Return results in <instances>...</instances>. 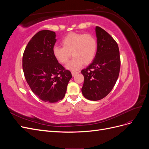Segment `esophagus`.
Wrapping results in <instances>:
<instances>
[{
  "label": "esophagus",
  "mask_w": 149,
  "mask_h": 149,
  "mask_svg": "<svg viewBox=\"0 0 149 149\" xmlns=\"http://www.w3.org/2000/svg\"><path fill=\"white\" fill-rule=\"evenodd\" d=\"M79 73L78 71H73L71 72V74H72V75H73V76H74L76 74H78Z\"/></svg>",
  "instance_id": "obj_1"
}]
</instances>
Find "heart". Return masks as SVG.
<instances>
[{
	"label": "heart",
	"instance_id": "heart-1",
	"mask_svg": "<svg viewBox=\"0 0 149 149\" xmlns=\"http://www.w3.org/2000/svg\"><path fill=\"white\" fill-rule=\"evenodd\" d=\"M61 45L63 47H53V56L60 63L65 64L72 55L73 58L66 65L71 70L79 69L83 63H91L96 55L97 42L91 33H70L63 38Z\"/></svg>",
	"mask_w": 149,
	"mask_h": 149
}]
</instances>
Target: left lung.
Here are the masks:
<instances>
[{"instance_id":"obj_1","label":"left lung","mask_w":149,"mask_h":149,"mask_svg":"<svg viewBox=\"0 0 149 149\" xmlns=\"http://www.w3.org/2000/svg\"><path fill=\"white\" fill-rule=\"evenodd\" d=\"M97 49L95 58L81 71L83 96L91 101L102 100L109 94L118 80L120 59L118 45L107 31L96 27Z\"/></svg>"}]
</instances>
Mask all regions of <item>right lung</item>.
<instances>
[{
  "label": "right lung",
  "mask_w": 149,
  "mask_h": 149,
  "mask_svg": "<svg viewBox=\"0 0 149 149\" xmlns=\"http://www.w3.org/2000/svg\"><path fill=\"white\" fill-rule=\"evenodd\" d=\"M55 38L54 31H38L28 43L22 58L24 76L31 91L43 101L50 103L64 97L72 78L71 72L53 56Z\"/></svg>",
  "instance_id": "obj_1"
}]
</instances>
